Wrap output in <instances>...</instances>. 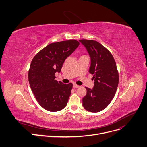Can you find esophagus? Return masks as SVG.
<instances>
[{"label":"esophagus","instance_id":"esophagus-1","mask_svg":"<svg viewBox=\"0 0 147 147\" xmlns=\"http://www.w3.org/2000/svg\"><path fill=\"white\" fill-rule=\"evenodd\" d=\"M73 87L74 88H78V87H79V86H78V85H77V84H73Z\"/></svg>","mask_w":147,"mask_h":147}]
</instances>
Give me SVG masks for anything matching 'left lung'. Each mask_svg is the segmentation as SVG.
<instances>
[{
    "label": "left lung",
    "instance_id": "8db88e82",
    "mask_svg": "<svg viewBox=\"0 0 147 147\" xmlns=\"http://www.w3.org/2000/svg\"><path fill=\"white\" fill-rule=\"evenodd\" d=\"M90 57L89 73L93 74V89L85 87L87 94L83 106L87 111L99 112L108 106L115 94L119 83V74L115 61L109 51L93 40H81Z\"/></svg>",
    "mask_w": 147,
    "mask_h": 147
}]
</instances>
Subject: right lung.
<instances>
[{
    "label": "right lung",
    "instance_id": "add662e5",
    "mask_svg": "<svg viewBox=\"0 0 147 147\" xmlns=\"http://www.w3.org/2000/svg\"><path fill=\"white\" fill-rule=\"evenodd\" d=\"M79 45L74 40L51 43L38 53L31 61L29 85L39 104L48 111H59L67 105L73 84L55 80V74L61 71L65 60Z\"/></svg>",
    "mask_w": 147,
    "mask_h": 147
}]
</instances>
